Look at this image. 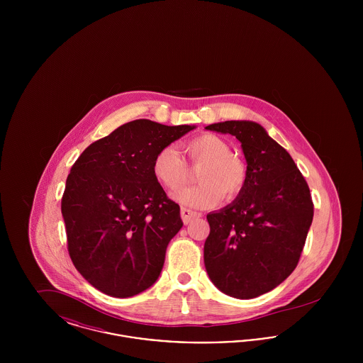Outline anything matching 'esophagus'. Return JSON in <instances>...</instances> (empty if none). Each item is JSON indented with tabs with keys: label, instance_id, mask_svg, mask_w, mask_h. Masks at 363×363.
<instances>
[{
	"label": "esophagus",
	"instance_id": "1",
	"mask_svg": "<svg viewBox=\"0 0 363 363\" xmlns=\"http://www.w3.org/2000/svg\"><path fill=\"white\" fill-rule=\"evenodd\" d=\"M200 216H201V213H199V212H194V211L188 209V208H181V218H182L185 225H189V223H191L193 220H196Z\"/></svg>",
	"mask_w": 363,
	"mask_h": 363
}]
</instances>
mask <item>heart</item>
Wrapping results in <instances>:
<instances>
[{"mask_svg": "<svg viewBox=\"0 0 363 363\" xmlns=\"http://www.w3.org/2000/svg\"><path fill=\"white\" fill-rule=\"evenodd\" d=\"M184 152L191 167H201L197 173V186L181 190L174 199L186 207H215L222 197L231 201L245 188L247 169L241 157L230 154L231 148L215 135L206 133L184 144ZM152 173L166 189L179 190L189 181L190 173L185 160L172 147L156 154Z\"/></svg>", "mask_w": 363, "mask_h": 363, "instance_id": "obj_1", "label": "heart"}]
</instances>
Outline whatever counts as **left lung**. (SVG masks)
<instances>
[{"label":"left lung","mask_w":363,"mask_h":363,"mask_svg":"<svg viewBox=\"0 0 363 363\" xmlns=\"http://www.w3.org/2000/svg\"><path fill=\"white\" fill-rule=\"evenodd\" d=\"M206 129L235 136L247 163L241 194L207 215L206 269L222 293L256 298L295 269L313 220L311 190L293 157L257 122H218Z\"/></svg>","instance_id":"1"}]
</instances>
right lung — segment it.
Wrapping results in <instances>:
<instances>
[{"mask_svg": "<svg viewBox=\"0 0 363 363\" xmlns=\"http://www.w3.org/2000/svg\"><path fill=\"white\" fill-rule=\"evenodd\" d=\"M194 128L128 122L86 147L72 166L61 201L68 252L99 291L128 298L157 280L167 245L184 223L152 163Z\"/></svg>", "mask_w": 363, "mask_h": 363, "instance_id": "1", "label": "right lung"}]
</instances>
